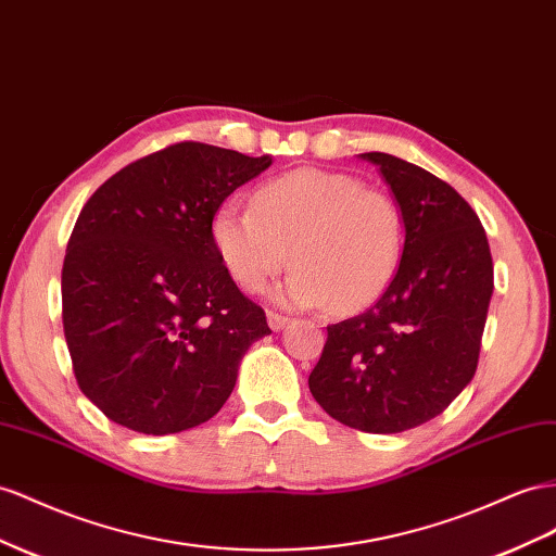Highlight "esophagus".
Returning a JSON list of instances; mask_svg holds the SVG:
<instances>
[{
	"label": "esophagus",
	"mask_w": 556,
	"mask_h": 556,
	"mask_svg": "<svg viewBox=\"0 0 556 556\" xmlns=\"http://www.w3.org/2000/svg\"><path fill=\"white\" fill-rule=\"evenodd\" d=\"M266 318H268V327H271L274 332H280V329H285V325L290 323L288 315H282V313H274V311H268Z\"/></svg>",
	"instance_id": "esophagus-1"
}]
</instances>
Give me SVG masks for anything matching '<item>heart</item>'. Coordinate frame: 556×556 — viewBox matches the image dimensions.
<instances>
[{
  "instance_id": "1",
  "label": "heart",
  "mask_w": 556,
  "mask_h": 556,
  "mask_svg": "<svg viewBox=\"0 0 556 556\" xmlns=\"http://www.w3.org/2000/svg\"><path fill=\"white\" fill-rule=\"evenodd\" d=\"M213 243L248 292H262L292 257V274L276 290L282 306L355 313L393 280L404 229L386 191L346 173L302 168L264 182L252 207L224 201Z\"/></svg>"
}]
</instances>
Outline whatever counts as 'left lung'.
<instances>
[{"instance_id":"obj_1","label":"left lung","mask_w":556,"mask_h":556,"mask_svg":"<svg viewBox=\"0 0 556 556\" xmlns=\"http://www.w3.org/2000/svg\"><path fill=\"white\" fill-rule=\"evenodd\" d=\"M359 159L400 205L402 260L377 304L327 327L308 388L339 424L390 434L442 414L472 381L493 262L482 222L454 187L383 152Z\"/></svg>"}]
</instances>
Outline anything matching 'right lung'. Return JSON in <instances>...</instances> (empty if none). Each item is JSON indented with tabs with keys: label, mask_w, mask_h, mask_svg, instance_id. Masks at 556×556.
Returning <instances> with one entry per match:
<instances>
[{
	"label": "right lung",
	"mask_w": 556,
	"mask_h": 556,
	"mask_svg": "<svg viewBox=\"0 0 556 556\" xmlns=\"http://www.w3.org/2000/svg\"><path fill=\"white\" fill-rule=\"evenodd\" d=\"M271 163L179 142L84 205L63 264V327L81 393L110 421L144 434L205 424L248 349L271 334L213 243L215 210Z\"/></svg>",
	"instance_id": "right-lung-1"
}]
</instances>
